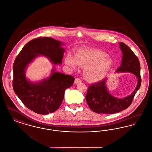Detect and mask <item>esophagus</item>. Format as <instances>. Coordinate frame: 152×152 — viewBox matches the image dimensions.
Here are the masks:
<instances>
[{
  "instance_id": "esophagus-1",
  "label": "esophagus",
  "mask_w": 152,
  "mask_h": 152,
  "mask_svg": "<svg viewBox=\"0 0 152 152\" xmlns=\"http://www.w3.org/2000/svg\"><path fill=\"white\" fill-rule=\"evenodd\" d=\"M81 80L79 79V78H76V79H75V82H74V83L75 84H77V83H79L80 82H81Z\"/></svg>"
}]
</instances>
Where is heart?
Returning a JSON list of instances; mask_svg holds the SVG:
<instances>
[{"label":"heart","mask_w":152,"mask_h":152,"mask_svg":"<svg viewBox=\"0 0 152 152\" xmlns=\"http://www.w3.org/2000/svg\"><path fill=\"white\" fill-rule=\"evenodd\" d=\"M107 57L108 55L101 51L81 50L76 55V60L68 55L65 61L73 68L77 64L85 67V77L90 81L96 82L102 79L112 66V60Z\"/></svg>","instance_id":"b5f03b06"}]
</instances>
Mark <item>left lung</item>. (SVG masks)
<instances>
[{
    "instance_id": "8db88e82",
    "label": "left lung",
    "mask_w": 152,
    "mask_h": 152,
    "mask_svg": "<svg viewBox=\"0 0 152 152\" xmlns=\"http://www.w3.org/2000/svg\"><path fill=\"white\" fill-rule=\"evenodd\" d=\"M120 45L123 52V59L121 65L117 69V72H129L134 74L137 77V87L129 96L123 99H117L109 93L105 85L106 79L90 85L88 88L86 99L90 109L97 113L113 114L128 108L141 86L140 64L138 58L126 44L121 42Z\"/></svg>"
}]
</instances>
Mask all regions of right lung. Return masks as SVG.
Returning <instances> with one entry per match:
<instances>
[{
  "label": "right lung",
  "instance_id": "obj_1",
  "mask_svg": "<svg viewBox=\"0 0 152 152\" xmlns=\"http://www.w3.org/2000/svg\"><path fill=\"white\" fill-rule=\"evenodd\" d=\"M61 43L50 37L34 39L26 44L15 60L12 86L23 104L38 114L47 115L56 111L63 100L65 89L71 87L75 78L71 75L56 72L39 83L29 82L25 69L39 55H44L55 64H61L64 52Z\"/></svg>",
  "mask_w": 152,
  "mask_h": 152
}]
</instances>
